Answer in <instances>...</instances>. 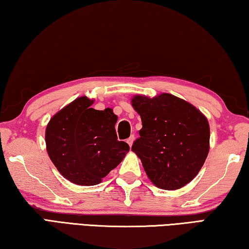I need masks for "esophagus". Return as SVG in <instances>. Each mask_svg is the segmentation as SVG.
<instances>
[{
    "label": "esophagus",
    "mask_w": 249,
    "mask_h": 249,
    "mask_svg": "<svg viewBox=\"0 0 249 249\" xmlns=\"http://www.w3.org/2000/svg\"><path fill=\"white\" fill-rule=\"evenodd\" d=\"M134 135H132V136H130L129 138H127V140H126V142H127V144L129 145V146H132L133 145V142H134Z\"/></svg>",
    "instance_id": "1"
}]
</instances>
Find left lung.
Returning a JSON list of instances; mask_svg holds the SVG:
<instances>
[{
  "label": "left lung",
  "mask_w": 249,
  "mask_h": 249,
  "mask_svg": "<svg viewBox=\"0 0 249 249\" xmlns=\"http://www.w3.org/2000/svg\"><path fill=\"white\" fill-rule=\"evenodd\" d=\"M142 127L132 150L156 187L177 190L199 174L210 149V126L192 104L169 93L135 95Z\"/></svg>",
  "instance_id": "8db88e82"
}]
</instances>
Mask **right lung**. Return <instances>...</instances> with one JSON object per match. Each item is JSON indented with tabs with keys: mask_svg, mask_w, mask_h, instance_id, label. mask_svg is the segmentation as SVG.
I'll use <instances>...</instances> for the list:
<instances>
[{
	"mask_svg": "<svg viewBox=\"0 0 249 249\" xmlns=\"http://www.w3.org/2000/svg\"><path fill=\"white\" fill-rule=\"evenodd\" d=\"M87 96L56 113L46 127V147L54 167L79 185L100 183L120 165L129 146L117 141V116L112 108L98 111Z\"/></svg>",
	"mask_w": 249,
	"mask_h": 249,
	"instance_id": "obj_1",
	"label": "right lung"
}]
</instances>
